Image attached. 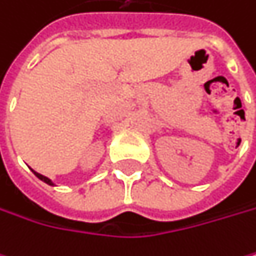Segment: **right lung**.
Masks as SVG:
<instances>
[{
  "mask_svg": "<svg viewBox=\"0 0 256 256\" xmlns=\"http://www.w3.org/2000/svg\"><path fill=\"white\" fill-rule=\"evenodd\" d=\"M33 173H34V176L38 178V179H40L42 182H45V184H48V185H51V186H54V182L51 180V179H48L46 176H44V174H40V173H38V172H34V170H32Z\"/></svg>",
  "mask_w": 256,
  "mask_h": 256,
  "instance_id": "add662e5",
  "label": "right lung"
}]
</instances>
